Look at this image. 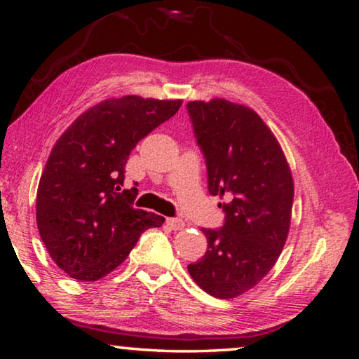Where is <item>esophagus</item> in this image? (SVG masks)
<instances>
[{
    "label": "esophagus",
    "mask_w": 359,
    "mask_h": 359,
    "mask_svg": "<svg viewBox=\"0 0 359 359\" xmlns=\"http://www.w3.org/2000/svg\"><path fill=\"white\" fill-rule=\"evenodd\" d=\"M166 224L174 231H180V229H184V226H185V223L182 222L180 218H166Z\"/></svg>",
    "instance_id": "obj_1"
}]
</instances>
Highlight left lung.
Listing matches in <instances>:
<instances>
[{"label": "left lung", "instance_id": "obj_1", "mask_svg": "<svg viewBox=\"0 0 359 359\" xmlns=\"http://www.w3.org/2000/svg\"><path fill=\"white\" fill-rule=\"evenodd\" d=\"M205 156L212 196H226L222 229H203L208 252L188 272L220 299L247 293L267 276L288 238L294 184L274 133L244 104L223 98L187 104Z\"/></svg>", "mask_w": 359, "mask_h": 359}]
</instances>
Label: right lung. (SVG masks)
<instances>
[{"instance_id":"right-lung-1","label":"right lung","mask_w":359,"mask_h":359,"mask_svg":"<svg viewBox=\"0 0 359 359\" xmlns=\"http://www.w3.org/2000/svg\"><path fill=\"white\" fill-rule=\"evenodd\" d=\"M182 100L107 98L72 121L53 145L36 194V223L50 258L69 277L95 282L128 257L165 217L133 208L125 166L142 137L179 111Z\"/></svg>"}]
</instances>
